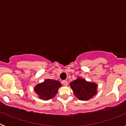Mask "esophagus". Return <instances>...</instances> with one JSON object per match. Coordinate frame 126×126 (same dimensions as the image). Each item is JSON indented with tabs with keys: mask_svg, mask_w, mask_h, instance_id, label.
<instances>
[{
	"mask_svg": "<svg viewBox=\"0 0 126 126\" xmlns=\"http://www.w3.org/2000/svg\"><path fill=\"white\" fill-rule=\"evenodd\" d=\"M62 84H64V86H67V84H68V82H67V81H65H65H62Z\"/></svg>",
	"mask_w": 126,
	"mask_h": 126,
	"instance_id": "obj_1",
	"label": "esophagus"
}]
</instances>
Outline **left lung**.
Here are the masks:
<instances>
[{"label": "left lung", "mask_w": 126, "mask_h": 126, "mask_svg": "<svg viewBox=\"0 0 126 126\" xmlns=\"http://www.w3.org/2000/svg\"><path fill=\"white\" fill-rule=\"evenodd\" d=\"M74 94L80 100H88L93 97L97 93L98 85L94 83L86 81L79 78L70 83Z\"/></svg>", "instance_id": "1"}]
</instances>
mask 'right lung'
<instances>
[{
  "label": "right lung",
  "mask_w": 126,
  "mask_h": 126,
  "mask_svg": "<svg viewBox=\"0 0 126 126\" xmlns=\"http://www.w3.org/2000/svg\"><path fill=\"white\" fill-rule=\"evenodd\" d=\"M61 86L62 84L59 81L47 79L43 83L38 84L34 90L40 98L48 100L55 96Z\"/></svg>",
  "instance_id": "obj_1"
}]
</instances>
